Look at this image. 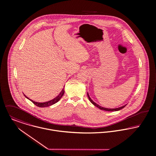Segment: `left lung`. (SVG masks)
<instances>
[{"instance_id":"left-lung-1","label":"left lung","mask_w":156,"mask_h":156,"mask_svg":"<svg viewBox=\"0 0 156 156\" xmlns=\"http://www.w3.org/2000/svg\"><path fill=\"white\" fill-rule=\"evenodd\" d=\"M87 95H88V99H89V100H90V101L92 103V104H93L94 106H96V107H98V108H99L100 109H102V110H105V111H119V110H120V109H122V108H123L126 105H123V106H121V107H119V108H104V107H102V106H100V105H99L98 104H96V103H95L91 98H90V96H89V94H88V93H87Z\"/></svg>"}]
</instances>
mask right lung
<instances>
[{
    "mask_svg": "<svg viewBox=\"0 0 156 156\" xmlns=\"http://www.w3.org/2000/svg\"><path fill=\"white\" fill-rule=\"evenodd\" d=\"M64 88H65V86L63 87V88L62 89V90L61 91V92L60 93V94L57 96L55 97L54 99H53L52 100L50 101H48V102H42V103H40V102H34L32 100H31L30 99H29L28 98H27L25 95H24L25 96L26 98H27L28 99H29L30 101H31L33 104L34 105H36L38 107H48V106H50L51 105H52L53 104H55L57 103L61 98L63 96V95L64 94V92H65V90H64Z\"/></svg>",
    "mask_w": 156,
    "mask_h": 156,
    "instance_id": "1",
    "label": "right lung"
}]
</instances>
